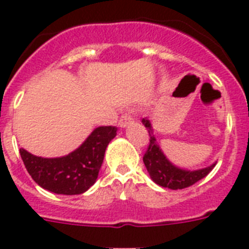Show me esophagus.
I'll list each match as a JSON object with an SVG mask.
<instances>
[{
	"mask_svg": "<svg viewBox=\"0 0 249 249\" xmlns=\"http://www.w3.org/2000/svg\"><path fill=\"white\" fill-rule=\"evenodd\" d=\"M131 120H133V118H131L130 115L124 114L120 118V120H119V126H121V128H125V126H128V125L130 124Z\"/></svg>",
	"mask_w": 249,
	"mask_h": 249,
	"instance_id": "obj_1",
	"label": "esophagus"
}]
</instances>
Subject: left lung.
Returning a JSON list of instances; mask_svg holds the SVG:
<instances>
[{"instance_id": "8db88e82", "label": "left lung", "mask_w": 249, "mask_h": 249, "mask_svg": "<svg viewBox=\"0 0 249 249\" xmlns=\"http://www.w3.org/2000/svg\"><path fill=\"white\" fill-rule=\"evenodd\" d=\"M142 123L149 133V145L147 148V152L144 153L143 162L147 167L150 178L153 179L157 185L168 187L171 190L186 189L208 176L209 172L215 167L214 163L202 170L189 171L173 166L170 160H167L160 145L157 144L150 121L148 119H143Z\"/></svg>"}]
</instances>
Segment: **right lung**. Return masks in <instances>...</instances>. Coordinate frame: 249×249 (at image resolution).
Segmentation results:
<instances>
[{
  "instance_id": "right-lung-1",
  "label": "right lung",
  "mask_w": 249,
  "mask_h": 249,
  "mask_svg": "<svg viewBox=\"0 0 249 249\" xmlns=\"http://www.w3.org/2000/svg\"><path fill=\"white\" fill-rule=\"evenodd\" d=\"M116 130L115 126H99L81 147L59 158H41L22 148L20 156L31 178L40 187L59 195H79L96 182L106 147Z\"/></svg>"
}]
</instances>
